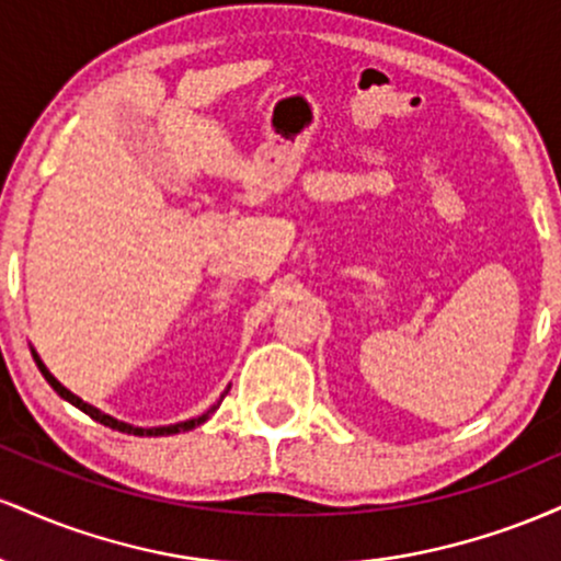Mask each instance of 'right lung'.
<instances>
[{"mask_svg": "<svg viewBox=\"0 0 561 561\" xmlns=\"http://www.w3.org/2000/svg\"><path fill=\"white\" fill-rule=\"evenodd\" d=\"M34 358H36V366H38V371H42L44 379H47V382L53 385L57 396H60V398H66L68 403H73L76 409H81V411H83V414H89V416H92L94 422L105 424V427H111V430H121V433H128V435H176V433H186V430H195V427H199V424H203L205 420H208V416L214 414V409H216V405H214V409H210V411H205V414H203V416H197V420H190V422H179V424H171V427H152V430L131 427V424H124V422L113 420V416H107V414H102V411H96L94 405L83 403L79 396H73V392L62 388V385L57 382V379H55L53 375H49V371H47V366H44L42 362H38V356H36V353H34ZM227 392H229V390H227Z\"/></svg>", "mask_w": 561, "mask_h": 561, "instance_id": "right-lung-1", "label": "right lung"}]
</instances>
